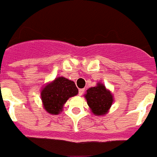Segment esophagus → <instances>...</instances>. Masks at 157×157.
<instances>
[{"label": "esophagus", "instance_id": "obj_1", "mask_svg": "<svg viewBox=\"0 0 157 157\" xmlns=\"http://www.w3.org/2000/svg\"><path fill=\"white\" fill-rule=\"evenodd\" d=\"M84 93V89H79V90H78V94H79V95H82Z\"/></svg>", "mask_w": 157, "mask_h": 157}]
</instances>
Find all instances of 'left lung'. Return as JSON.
Here are the masks:
<instances>
[{
	"label": "left lung",
	"instance_id": "left-lung-1",
	"mask_svg": "<svg viewBox=\"0 0 157 157\" xmlns=\"http://www.w3.org/2000/svg\"><path fill=\"white\" fill-rule=\"evenodd\" d=\"M85 98L92 112L98 116L105 114L113 101L112 94L102 84L90 88L85 94Z\"/></svg>",
	"mask_w": 157,
	"mask_h": 157
}]
</instances>
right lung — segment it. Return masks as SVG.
<instances>
[{"label": "right lung", "instance_id": "1", "mask_svg": "<svg viewBox=\"0 0 157 157\" xmlns=\"http://www.w3.org/2000/svg\"><path fill=\"white\" fill-rule=\"evenodd\" d=\"M78 93V88L73 81L59 77L43 88L41 90V100L46 112L56 115L62 112L67 101Z\"/></svg>", "mask_w": 157, "mask_h": 157}]
</instances>
